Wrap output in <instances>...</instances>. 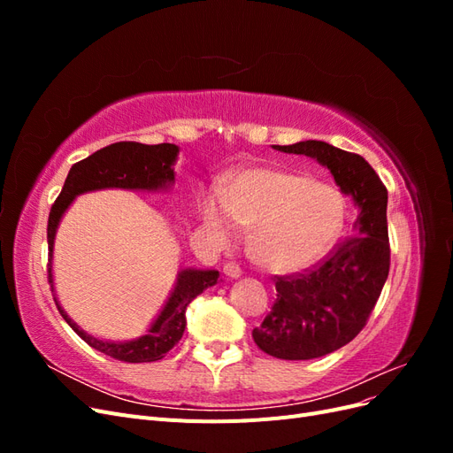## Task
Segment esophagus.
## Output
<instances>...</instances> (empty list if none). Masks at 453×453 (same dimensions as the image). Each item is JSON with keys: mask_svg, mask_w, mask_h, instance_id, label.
I'll use <instances>...</instances> for the list:
<instances>
[{"mask_svg": "<svg viewBox=\"0 0 453 453\" xmlns=\"http://www.w3.org/2000/svg\"><path fill=\"white\" fill-rule=\"evenodd\" d=\"M223 272H225V276H226L228 280H238V278H242V268H240L236 263H226V265L223 266Z\"/></svg>", "mask_w": 453, "mask_h": 453, "instance_id": "34e87169", "label": "esophagus"}]
</instances>
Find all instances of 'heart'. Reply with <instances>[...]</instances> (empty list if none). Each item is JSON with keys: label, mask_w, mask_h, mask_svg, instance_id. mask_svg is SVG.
Segmentation results:
<instances>
[{"label": "heart", "mask_w": 453, "mask_h": 453, "mask_svg": "<svg viewBox=\"0 0 453 453\" xmlns=\"http://www.w3.org/2000/svg\"><path fill=\"white\" fill-rule=\"evenodd\" d=\"M205 234L221 248L253 226L251 255L272 272H298L321 260L342 234L346 200L331 183L283 168H250L200 202Z\"/></svg>", "instance_id": "1"}]
</instances>
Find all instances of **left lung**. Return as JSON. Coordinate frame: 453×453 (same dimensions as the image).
<instances>
[{
    "mask_svg": "<svg viewBox=\"0 0 453 453\" xmlns=\"http://www.w3.org/2000/svg\"><path fill=\"white\" fill-rule=\"evenodd\" d=\"M272 147L318 160L357 208L353 236L319 268L278 278L276 303L263 325L253 328L255 344L272 357L318 359L361 333L388 280V188L363 157L325 142Z\"/></svg>",
    "mask_w": 453,
    "mask_h": 453,
    "instance_id": "8db88e82",
    "label": "left lung"
}]
</instances>
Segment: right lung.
<instances>
[{"label":"right lung","instance_id":"add662e5","mask_svg":"<svg viewBox=\"0 0 453 453\" xmlns=\"http://www.w3.org/2000/svg\"><path fill=\"white\" fill-rule=\"evenodd\" d=\"M177 155H180V147L173 143L145 145L135 142H120L96 150L88 158L73 164L70 173L65 177L62 193L57 198V202H54L49 215V283L58 311L62 313L65 323L70 325L90 348L125 363H150L162 359L164 353H168L183 336V331L187 326V306L193 303L198 295L208 289V287H213L217 283L219 272L181 268L177 272L175 283L166 298V303L162 304L157 318L150 321L145 334L132 340H105L83 331V328H81L60 306L52 276L54 240H57V232L65 211L72 208V203L81 195L107 188L168 193L175 185L173 166L177 162Z\"/></svg>","mask_w":453,"mask_h":453}]
</instances>
